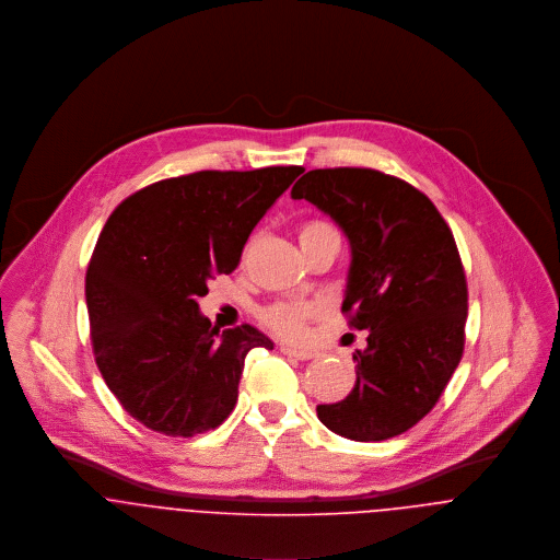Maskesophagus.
Listing matches in <instances>:
<instances>
[{
	"mask_svg": "<svg viewBox=\"0 0 560 560\" xmlns=\"http://www.w3.org/2000/svg\"><path fill=\"white\" fill-rule=\"evenodd\" d=\"M280 351L289 358H298V360H311L317 355V351L313 349H298V347H291V345H280Z\"/></svg>",
	"mask_w": 560,
	"mask_h": 560,
	"instance_id": "esophagus-1",
	"label": "esophagus"
}]
</instances>
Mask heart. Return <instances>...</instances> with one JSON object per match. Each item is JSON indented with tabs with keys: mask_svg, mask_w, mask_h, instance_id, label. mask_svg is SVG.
Instances as JSON below:
<instances>
[{
	"mask_svg": "<svg viewBox=\"0 0 560 560\" xmlns=\"http://www.w3.org/2000/svg\"><path fill=\"white\" fill-rule=\"evenodd\" d=\"M327 237H338V235H336V231L327 222H319V220L304 224L302 231H300L302 245L317 243V241L327 240ZM317 315H319V306H315L311 302H276V304L267 306L260 313L262 320L276 334H280L284 338H300V336H304L306 323L315 319Z\"/></svg>",
	"mask_w": 560,
	"mask_h": 560,
	"instance_id": "b5f03b06",
	"label": "heart"
}]
</instances>
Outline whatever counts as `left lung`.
Here are the masks:
<instances>
[{"label": "left lung", "mask_w": 560, "mask_h": 560, "mask_svg": "<svg viewBox=\"0 0 560 560\" xmlns=\"http://www.w3.org/2000/svg\"><path fill=\"white\" fill-rule=\"evenodd\" d=\"M329 215L351 247L342 313L366 329L355 386L317 405L320 422L355 442H382L422 420L464 355L468 284L435 205L371 167L306 172L291 191Z\"/></svg>", "instance_id": "left-lung-1"}]
</instances>
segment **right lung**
<instances>
[{
	"label": "right lung",
	"mask_w": 560,
	"mask_h": 560,
	"mask_svg": "<svg viewBox=\"0 0 560 560\" xmlns=\"http://www.w3.org/2000/svg\"><path fill=\"white\" fill-rule=\"evenodd\" d=\"M304 172L202 170L153 183L105 222L85 271L96 366L138 422L172 438L220 427L240 397L245 355L273 342L252 325L211 327L198 300L231 273L271 205Z\"/></svg>",
	"instance_id": "obj_1"
}]
</instances>
